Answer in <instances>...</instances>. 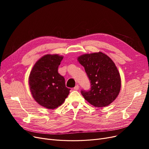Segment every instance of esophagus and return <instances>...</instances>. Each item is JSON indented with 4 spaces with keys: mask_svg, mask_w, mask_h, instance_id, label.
Segmentation results:
<instances>
[{
    "mask_svg": "<svg viewBox=\"0 0 149 149\" xmlns=\"http://www.w3.org/2000/svg\"><path fill=\"white\" fill-rule=\"evenodd\" d=\"M74 90H79V86L78 85V84H77L74 87Z\"/></svg>",
    "mask_w": 149,
    "mask_h": 149,
    "instance_id": "1",
    "label": "esophagus"
}]
</instances>
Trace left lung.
Returning a JSON list of instances; mask_svg holds the SVG:
<instances>
[{"label": "left lung", "mask_w": 149, "mask_h": 149, "mask_svg": "<svg viewBox=\"0 0 149 149\" xmlns=\"http://www.w3.org/2000/svg\"><path fill=\"white\" fill-rule=\"evenodd\" d=\"M91 81L89 91L81 90L84 99L95 107H106L118 95L120 75L113 61L102 52L84 54L78 58Z\"/></svg>", "instance_id": "obj_1"}]
</instances>
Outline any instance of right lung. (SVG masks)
I'll return each mask as SVG.
<instances>
[{
	"instance_id": "add662e5",
	"label": "right lung",
	"mask_w": 149,
	"mask_h": 149,
	"mask_svg": "<svg viewBox=\"0 0 149 149\" xmlns=\"http://www.w3.org/2000/svg\"><path fill=\"white\" fill-rule=\"evenodd\" d=\"M57 54H48L34 65L29 77L32 95L43 107L54 109L64 102L70 89L66 87L65 78L58 72L63 60Z\"/></svg>"
}]
</instances>
